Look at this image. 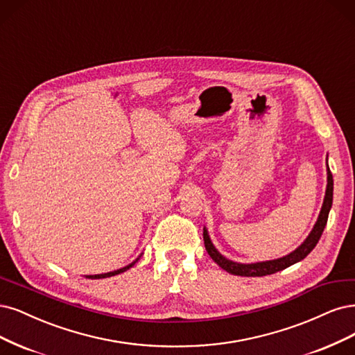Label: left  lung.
Listing matches in <instances>:
<instances>
[{
	"mask_svg": "<svg viewBox=\"0 0 355 355\" xmlns=\"http://www.w3.org/2000/svg\"><path fill=\"white\" fill-rule=\"evenodd\" d=\"M332 201H334V178L331 173V168L327 166V185H326V193H324V200H323V205L319 217H317V222L314 225V227L311 229V232L309 234V236L305 238V241L301 243V245L294 250L292 252L280 257V259L276 260H267V261H257V263H238V261H232L229 259H226L225 255L220 254L217 251V248L214 247V243L211 242V238L209 235V230L204 226V245L207 252L211 257V259L223 268V270L229 272L230 275H236V276H267V275H273L276 272L284 270V268L295 264L301 260H304L307 257L314 247L319 242L324 226L327 223V217H329V211L332 209Z\"/></svg>",
	"mask_w": 355,
	"mask_h": 355,
	"instance_id": "8db88e82",
	"label": "left lung"
}]
</instances>
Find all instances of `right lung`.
Here are the masks:
<instances>
[{"instance_id": "right-lung-1", "label": "right lung", "mask_w": 355, "mask_h": 355, "mask_svg": "<svg viewBox=\"0 0 355 355\" xmlns=\"http://www.w3.org/2000/svg\"><path fill=\"white\" fill-rule=\"evenodd\" d=\"M141 255H142V252L138 255V259L135 260V261H132L130 264H128V266H125V267H121V268H117V270H113V272H108V273H101V275H88L87 277L88 279H104V277H112V276H116V275H120V273H123V272H126L128 268H130L133 264H135L139 259H141Z\"/></svg>"}]
</instances>
